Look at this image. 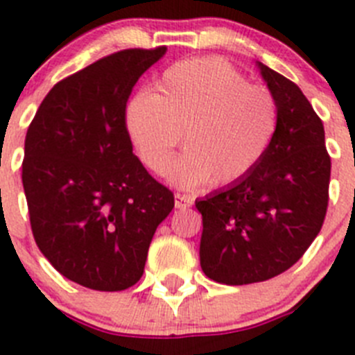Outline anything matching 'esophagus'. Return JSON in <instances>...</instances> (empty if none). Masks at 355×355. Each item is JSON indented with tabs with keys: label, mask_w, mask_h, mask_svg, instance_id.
I'll return each mask as SVG.
<instances>
[{
	"label": "esophagus",
	"mask_w": 355,
	"mask_h": 355,
	"mask_svg": "<svg viewBox=\"0 0 355 355\" xmlns=\"http://www.w3.org/2000/svg\"><path fill=\"white\" fill-rule=\"evenodd\" d=\"M193 205V198L185 196V194H175V207L177 209H187V207Z\"/></svg>",
	"instance_id": "obj_1"
}]
</instances>
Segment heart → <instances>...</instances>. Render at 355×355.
Wrapping results in <instances>:
<instances>
[{
  "instance_id": "1",
  "label": "heart",
  "mask_w": 355,
  "mask_h": 355,
  "mask_svg": "<svg viewBox=\"0 0 355 355\" xmlns=\"http://www.w3.org/2000/svg\"><path fill=\"white\" fill-rule=\"evenodd\" d=\"M129 136L143 164L162 175L185 130L187 152L170 180L193 189L212 180L241 182L269 152L279 123L274 95L221 58H194L168 67L157 94L139 92L127 104Z\"/></svg>"
}]
</instances>
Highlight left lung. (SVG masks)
<instances>
[{
	"label": "left lung",
	"instance_id": "1",
	"mask_svg": "<svg viewBox=\"0 0 355 355\" xmlns=\"http://www.w3.org/2000/svg\"><path fill=\"white\" fill-rule=\"evenodd\" d=\"M257 67L277 102L276 138L248 177L196 200L201 270L225 285L258 283L290 269L320 232L329 201L322 120L295 83L263 63Z\"/></svg>",
	"mask_w": 355,
	"mask_h": 355
}]
</instances>
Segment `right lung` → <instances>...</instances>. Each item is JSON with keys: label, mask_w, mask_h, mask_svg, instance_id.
I'll list each match as a JSON object with an SVG mask.
<instances>
[{"label": "right lung", "mask_w": 355, "mask_h": 355, "mask_svg": "<svg viewBox=\"0 0 355 355\" xmlns=\"http://www.w3.org/2000/svg\"><path fill=\"white\" fill-rule=\"evenodd\" d=\"M166 54L125 49L51 88L28 127L22 185L38 249L78 285H136L150 242L175 207L132 154L125 107L134 85Z\"/></svg>", "instance_id": "right-lung-1"}]
</instances>
